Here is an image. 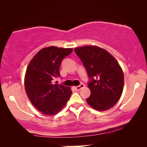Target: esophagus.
<instances>
[{"mask_svg":"<svg viewBox=\"0 0 147 147\" xmlns=\"http://www.w3.org/2000/svg\"><path fill=\"white\" fill-rule=\"evenodd\" d=\"M84 87H85V85L83 84H80L79 86H75V87H74V88L76 91H79V90H80L82 88H83Z\"/></svg>","mask_w":147,"mask_h":147,"instance_id":"34e87169","label":"esophagus"}]
</instances>
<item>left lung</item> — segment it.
<instances>
[{"mask_svg":"<svg viewBox=\"0 0 147 147\" xmlns=\"http://www.w3.org/2000/svg\"><path fill=\"white\" fill-rule=\"evenodd\" d=\"M74 51L91 78L88 84L91 95L87 103L98 111L113 107L124 88L123 71L117 60L106 49L95 45L76 47Z\"/></svg>","mask_w":147,"mask_h":147,"instance_id":"obj_1","label":"left lung"}]
</instances>
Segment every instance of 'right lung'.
<instances>
[{"label":"right lung","mask_w":147,"mask_h":147,"mask_svg":"<svg viewBox=\"0 0 147 147\" xmlns=\"http://www.w3.org/2000/svg\"><path fill=\"white\" fill-rule=\"evenodd\" d=\"M71 48L55 46L45 47L33 57L25 76V89L32 104L42 114L55 115L65 106L72 92L71 88L52 83L60 76L62 59L69 55Z\"/></svg>","instance_id":"1"}]
</instances>
